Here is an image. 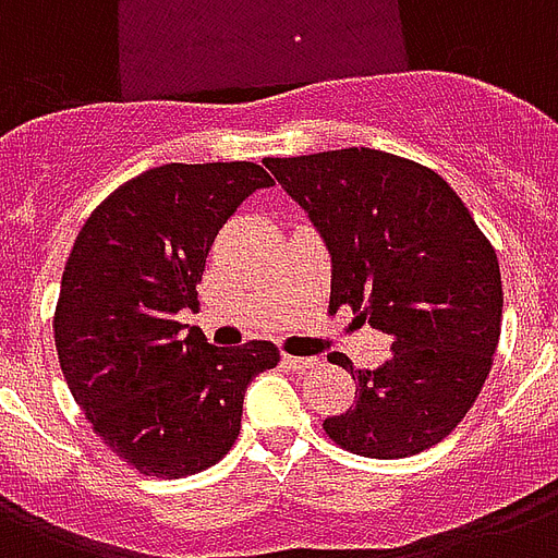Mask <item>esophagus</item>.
<instances>
[{
    "instance_id": "obj_1",
    "label": "esophagus",
    "mask_w": 558,
    "mask_h": 558,
    "mask_svg": "<svg viewBox=\"0 0 558 558\" xmlns=\"http://www.w3.org/2000/svg\"><path fill=\"white\" fill-rule=\"evenodd\" d=\"M283 365H287L289 371L304 373V371H310V367H318V359H313V356H289V353H283Z\"/></svg>"
}]
</instances>
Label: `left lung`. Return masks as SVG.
I'll return each mask as SVG.
<instances>
[{"mask_svg": "<svg viewBox=\"0 0 558 558\" xmlns=\"http://www.w3.org/2000/svg\"><path fill=\"white\" fill-rule=\"evenodd\" d=\"M332 260L330 306L390 336L393 356L353 373L356 402L324 420L341 449L397 460L432 449L475 405L501 336V269L449 182L371 147L266 159Z\"/></svg>", "mask_w": 558, "mask_h": 558, "instance_id": "left-lung-1", "label": "left lung"}]
</instances>
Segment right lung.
<instances>
[{"label":"right lung","instance_id":"obj_1","mask_svg":"<svg viewBox=\"0 0 558 558\" xmlns=\"http://www.w3.org/2000/svg\"><path fill=\"white\" fill-rule=\"evenodd\" d=\"M271 177L254 161L161 165L92 210L65 260L57 359L95 434L142 475L185 477L234 446L248 381L280 362L271 341L214 348L196 283L226 219Z\"/></svg>","mask_w":558,"mask_h":558}]
</instances>
